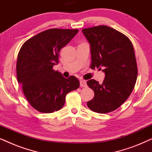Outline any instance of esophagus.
Returning <instances> with one entry per match:
<instances>
[{"mask_svg":"<svg viewBox=\"0 0 152 152\" xmlns=\"http://www.w3.org/2000/svg\"><path fill=\"white\" fill-rule=\"evenodd\" d=\"M80 86L81 87H86V82L85 80H81L80 81Z\"/></svg>","mask_w":152,"mask_h":152,"instance_id":"obj_1","label":"esophagus"}]
</instances>
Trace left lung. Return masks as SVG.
I'll return each mask as SVG.
<instances>
[{"instance_id":"obj_1","label":"left lung","mask_w":152,"mask_h":152,"mask_svg":"<svg viewBox=\"0 0 152 152\" xmlns=\"http://www.w3.org/2000/svg\"><path fill=\"white\" fill-rule=\"evenodd\" d=\"M82 32L91 45V68H103L105 72L102 84L87 81L95 93L87 106L96 113L112 112L127 99L136 84L138 67L134 46L126 35L107 26L84 28Z\"/></svg>"}]
</instances>
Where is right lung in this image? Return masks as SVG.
<instances>
[{
    "mask_svg": "<svg viewBox=\"0 0 152 152\" xmlns=\"http://www.w3.org/2000/svg\"><path fill=\"white\" fill-rule=\"evenodd\" d=\"M77 29L53 28L27 40L20 48L16 62L17 80L30 104L41 113L59 111L66 96L80 87L75 76L64 77L53 66L59 50L78 32Z\"/></svg>",
    "mask_w": 152,
    "mask_h": 152,
    "instance_id": "add662e5",
    "label": "right lung"
}]
</instances>
